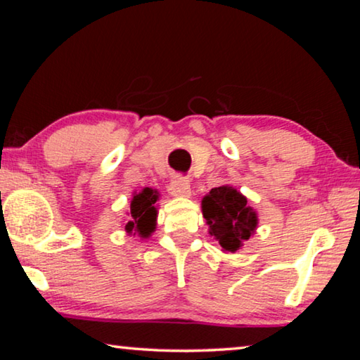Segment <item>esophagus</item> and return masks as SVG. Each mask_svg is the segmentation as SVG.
Here are the masks:
<instances>
[{
    "mask_svg": "<svg viewBox=\"0 0 360 360\" xmlns=\"http://www.w3.org/2000/svg\"><path fill=\"white\" fill-rule=\"evenodd\" d=\"M169 193L173 195V197H188L191 195V182L186 178H174L172 182H169V187H168Z\"/></svg>",
    "mask_w": 360,
    "mask_h": 360,
    "instance_id": "34e87169",
    "label": "esophagus"
}]
</instances>
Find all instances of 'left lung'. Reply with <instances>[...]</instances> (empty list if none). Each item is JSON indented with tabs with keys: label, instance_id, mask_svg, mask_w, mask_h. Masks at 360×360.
I'll return each instance as SVG.
<instances>
[{
	"label": "left lung",
	"instance_id": "obj_1",
	"mask_svg": "<svg viewBox=\"0 0 360 360\" xmlns=\"http://www.w3.org/2000/svg\"><path fill=\"white\" fill-rule=\"evenodd\" d=\"M202 212L210 235L222 252L240 251L259 225V216L240 191L229 184L211 188L202 200Z\"/></svg>",
	"mask_w": 360,
	"mask_h": 360
}]
</instances>
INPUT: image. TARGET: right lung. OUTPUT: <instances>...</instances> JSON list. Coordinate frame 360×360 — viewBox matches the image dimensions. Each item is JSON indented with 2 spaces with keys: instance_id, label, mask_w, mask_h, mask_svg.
Here are the masks:
<instances>
[{
  "instance_id": "right-lung-1",
  "label": "right lung",
  "mask_w": 360,
  "mask_h": 360,
  "mask_svg": "<svg viewBox=\"0 0 360 360\" xmlns=\"http://www.w3.org/2000/svg\"><path fill=\"white\" fill-rule=\"evenodd\" d=\"M160 197L157 188L144 187L141 192H133L130 200V210L127 212V222L124 224L129 235L139 236L141 240H149L157 227V200Z\"/></svg>"
}]
</instances>
